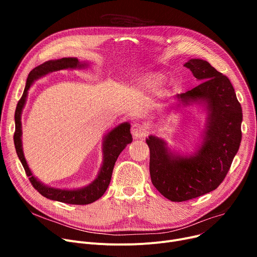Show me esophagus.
I'll use <instances>...</instances> for the list:
<instances>
[{"instance_id": "1", "label": "esophagus", "mask_w": 257, "mask_h": 257, "mask_svg": "<svg viewBox=\"0 0 257 257\" xmlns=\"http://www.w3.org/2000/svg\"><path fill=\"white\" fill-rule=\"evenodd\" d=\"M131 133H132V136L134 138L139 139V138H142V137L145 136V134H146V129H145V127L142 124L136 123V124H133L132 127H131Z\"/></svg>"}]
</instances>
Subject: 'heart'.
I'll list each match as a JSON object with an SVG mask.
<instances>
[{"label":"heart","instance_id":"b5f03b06","mask_svg":"<svg viewBox=\"0 0 257 257\" xmlns=\"http://www.w3.org/2000/svg\"><path fill=\"white\" fill-rule=\"evenodd\" d=\"M165 75L160 72H153L145 75L138 82V88L144 90H153L164 82Z\"/></svg>","mask_w":257,"mask_h":257}]
</instances>
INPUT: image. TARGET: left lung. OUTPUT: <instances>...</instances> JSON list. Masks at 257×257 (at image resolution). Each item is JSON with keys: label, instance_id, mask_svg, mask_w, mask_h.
I'll return each mask as SVG.
<instances>
[{"label": "left lung", "instance_id": "1", "mask_svg": "<svg viewBox=\"0 0 257 257\" xmlns=\"http://www.w3.org/2000/svg\"><path fill=\"white\" fill-rule=\"evenodd\" d=\"M200 84L176 96V108L197 104L206 111L205 127L195 152L171 151L165 140L149 136L150 176L157 191L173 202L187 201L215 190L224 180L241 141V107L226 76L209 62L190 59Z\"/></svg>", "mask_w": 257, "mask_h": 257}]
</instances>
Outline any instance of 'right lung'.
I'll use <instances>...</instances> for the list:
<instances>
[{
	"mask_svg": "<svg viewBox=\"0 0 257 257\" xmlns=\"http://www.w3.org/2000/svg\"><path fill=\"white\" fill-rule=\"evenodd\" d=\"M88 66L87 62H80L76 57H64L61 59L55 60H48L36 66L33 69L27 78L26 86L23 92V96L18 103L15 120H16V132L13 136L15 140V146L17 154L21 160V163L26 171L27 176L29 177L31 184L34 186L37 192L43 195L44 197L54 200L63 202L67 204H77V205H85L92 203V202L97 201L101 198L104 193L106 192L108 185L110 183L111 175L113 171V167L115 161L123 151L126 146L132 142V136L130 133V124L129 123H121L109 132L106 133V136L103 138V163L99 170L96 179L91 183L86 186L80 187V188H56L53 186H49L44 184L42 181H39L31 172L27 160L24 155L23 151V143H22V113L25 107L27 97H28V90L30 89L31 85L34 83V81L38 80L39 78L45 77L46 75L56 72L60 70L66 69H85Z\"/></svg>",
	"mask_w": 257,
	"mask_h": 257,
	"instance_id": "obj_1",
	"label": "right lung"
}]
</instances>
